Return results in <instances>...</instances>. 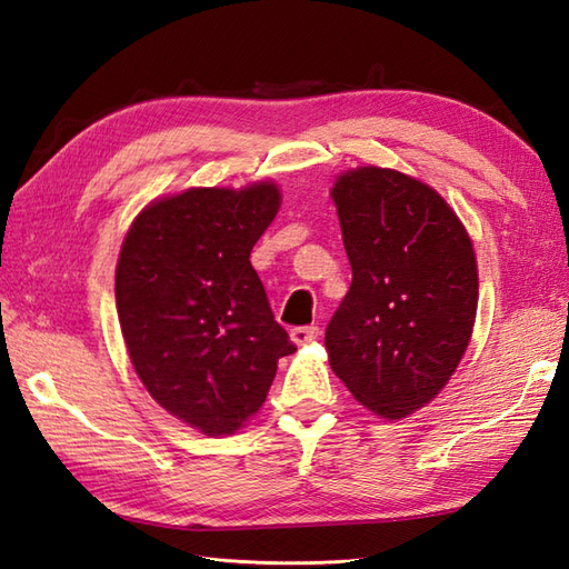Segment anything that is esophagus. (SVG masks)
<instances>
[{
    "mask_svg": "<svg viewBox=\"0 0 569 569\" xmlns=\"http://www.w3.org/2000/svg\"><path fill=\"white\" fill-rule=\"evenodd\" d=\"M292 340L297 346H305V343H311V340H317L319 336H321V331H319V326H297V328H292Z\"/></svg>",
    "mask_w": 569,
    "mask_h": 569,
    "instance_id": "obj_1",
    "label": "esophagus"
}]
</instances>
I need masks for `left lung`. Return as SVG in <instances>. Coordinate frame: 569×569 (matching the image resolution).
<instances>
[{"label":"left lung","instance_id":"8db88e82","mask_svg":"<svg viewBox=\"0 0 569 569\" xmlns=\"http://www.w3.org/2000/svg\"><path fill=\"white\" fill-rule=\"evenodd\" d=\"M331 197L352 282L326 328L328 360L362 407L401 419L448 385L470 343L472 241L436 189L397 170H348Z\"/></svg>","mask_w":569,"mask_h":569}]
</instances>
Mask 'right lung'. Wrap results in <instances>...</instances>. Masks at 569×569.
Returning <instances> with one entry per match:
<instances>
[{"mask_svg":"<svg viewBox=\"0 0 569 569\" xmlns=\"http://www.w3.org/2000/svg\"><path fill=\"white\" fill-rule=\"evenodd\" d=\"M280 189L192 187L138 213L117 264V311L136 375L162 409L207 436L256 413L295 352L250 250Z\"/></svg>","mask_w":569,"mask_h":569,"instance_id":"obj_1","label":"right lung"}]
</instances>
